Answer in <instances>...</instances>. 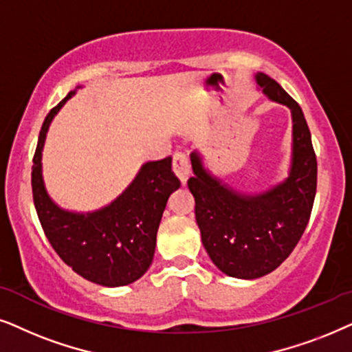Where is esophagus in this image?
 Wrapping results in <instances>:
<instances>
[{"label":"esophagus","instance_id":"esophagus-1","mask_svg":"<svg viewBox=\"0 0 352 352\" xmlns=\"http://www.w3.org/2000/svg\"><path fill=\"white\" fill-rule=\"evenodd\" d=\"M172 168H173V172H175V175L180 179L182 184H185V182L188 180V177L191 173V167H190V161H188V157H186L185 153L173 154Z\"/></svg>","mask_w":352,"mask_h":352}]
</instances>
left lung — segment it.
Instances as JSON below:
<instances>
[{"mask_svg":"<svg viewBox=\"0 0 352 352\" xmlns=\"http://www.w3.org/2000/svg\"><path fill=\"white\" fill-rule=\"evenodd\" d=\"M270 100L282 102L293 116V157L289 177L259 195L238 193L222 185L191 153L195 175L188 188L201 240L219 270L235 278H259L292 254L311 217L317 190V157L302 109L269 75H256Z\"/></svg>","mask_w":352,"mask_h":352,"instance_id":"1","label":"left lung"}]
</instances>
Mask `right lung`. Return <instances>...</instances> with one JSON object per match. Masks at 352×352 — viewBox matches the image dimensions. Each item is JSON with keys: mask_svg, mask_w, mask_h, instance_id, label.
<instances>
[{"mask_svg": "<svg viewBox=\"0 0 352 352\" xmlns=\"http://www.w3.org/2000/svg\"><path fill=\"white\" fill-rule=\"evenodd\" d=\"M72 95L53 107L41 125L32 167L34 204L51 246L74 272L102 287H124L151 265L162 212L180 180L168 156L144 164L129 188L100 210L77 214L56 206L41 177V149L51 120Z\"/></svg>", "mask_w": 352, "mask_h": 352, "instance_id": "add662e5", "label": "right lung"}]
</instances>
